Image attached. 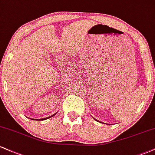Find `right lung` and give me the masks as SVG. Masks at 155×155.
<instances>
[{"label": "right lung", "instance_id": "right-lung-1", "mask_svg": "<svg viewBox=\"0 0 155 155\" xmlns=\"http://www.w3.org/2000/svg\"><path fill=\"white\" fill-rule=\"evenodd\" d=\"M56 114H57V113H56L55 114H54V115H51V116H49V117H47V118H42V119H39V120H45V119H48V118H51V117H53L54 116V115H55ZM33 120H35V119H33ZM37 120H38V119H37Z\"/></svg>", "mask_w": 155, "mask_h": 155}]
</instances>
